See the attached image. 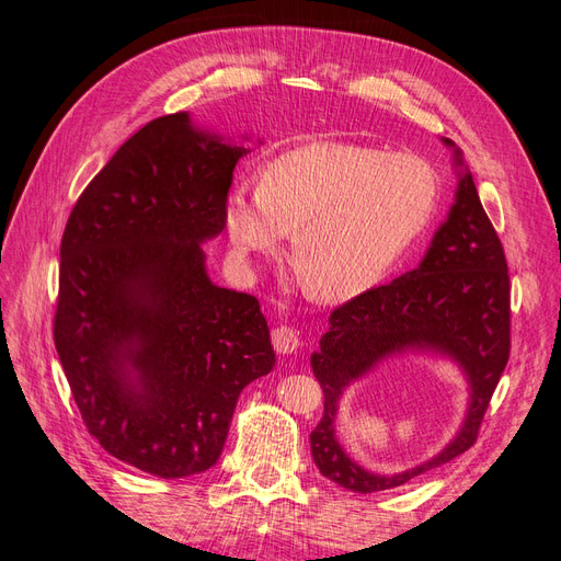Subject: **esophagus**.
Wrapping results in <instances>:
<instances>
[{
    "instance_id": "34e87169",
    "label": "esophagus",
    "mask_w": 561,
    "mask_h": 561,
    "mask_svg": "<svg viewBox=\"0 0 561 561\" xmlns=\"http://www.w3.org/2000/svg\"><path fill=\"white\" fill-rule=\"evenodd\" d=\"M271 344H274V348L283 355L295 353L299 348V334L293 328L280 325L274 330V334H271Z\"/></svg>"
}]
</instances>
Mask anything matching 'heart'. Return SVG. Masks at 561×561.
Wrapping results in <instances>:
<instances>
[{
	"label": "heart",
	"mask_w": 561,
	"mask_h": 561,
	"mask_svg": "<svg viewBox=\"0 0 561 561\" xmlns=\"http://www.w3.org/2000/svg\"><path fill=\"white\" fill-rule=\"evenodd\" d=\"M435 168L410 151L311 142L264 165L260 190L231 186L222 219L236 260L274 257L285 236L304 293L348 301L379 285L431 227Z\"/></svg>",
	"instance_id": "1"
}]
</instances>
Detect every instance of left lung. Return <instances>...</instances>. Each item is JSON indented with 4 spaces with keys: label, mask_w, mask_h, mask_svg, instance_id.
<instances>
[{
    "label": "left lung",
    "mask_w": 561,
    "mask_h": 561,
    "mask_svg": "<svg viewBox=\"0 0 561 561\" xmlns=\"http://www.w3.org/2000/svg\"><path fill=\"white\" fill-rule=\"evenodd\" d=\"M456 192L445 222L416 268L367 290L330 316V330L311 353L313 375L325 396V412L311 433V454L328 480L371 494L414 480L449 463L472 447L482 416L511 355V278L503 245L482 208L463 151L449 138ZM431 354L454 362L469 383L462 426L426 462L381 476L353 462L337 443V402L355 381L386 359Z\"/></svg>",
    "instance_id": "1"
}]
</instances>
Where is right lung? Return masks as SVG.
Masks as SVG:
<instances>
[{
    "label": "right lung",
    "mask_w": 561,
    "mask_h": 561,
    "mask_svg": "<svg viewBox=\"0 0 561 561\" xmlns=\"http://www.w3.org/2000/svg\"><path fill=\"white\" fill-rule=\"evenodd\" d=\"M248 140L190 112L154 118L91 180L62 233L65 377L103 449L157 478L213 468L241 390L276 365L260 301L215 285L201 248L225 229Z\"/></svg>",
    "instance_id": "1"
}]
</instances>
